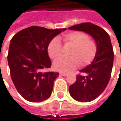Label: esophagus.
Returning a JSON list of instances; mask_svg holds the SVG:
<instances>
[{
  "instance_id": "obj_1",
  "label": "esophagus",
  "mask_w": 121,
  "mask_h": 121,
  "mask_svg": "<svg viewBox=\"0 0 121 121\" xmlns=\"http://www.w3.org/2000/svg\"><path fill=\"white\" fill-rule=\"evenodd\" d=\"M60 74L62 76H67V73H60Z\"/></svg>"
}]
</instances>
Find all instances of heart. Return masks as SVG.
I'll list each match as a JSON object with an SVG mask.
<instances>
[{
    "instance_id": "heart-1",
    "label": "heart",
    "mask_w": 121,
    "mask_h": 121,
    "mask_svg": "<svg viewBox=\"0 0 121 121\" xmlns=\"http://www.w3.org/2000/svg\"><path fill=\"white\" fill-rule=\"evenodd\" d=\"M63 43L66 48H71L69 58H60L54 62V68L60 71L69 72L77 68L80 62L87 65L94 60L97 52L95 41L89 39V36L81 31H71L64 35ZM50 57L53 59L60 57L63 52V45L58 38H54L48 46Z\"/></svg>"
}]
</instances>
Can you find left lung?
Instances as JSON below:
<instances>
[{
  "label": "left lung",
  "mask_w": 121,
  "mask_h": 121,
  "mask_svg": "<svg viewBox=\"0 0 121 121\" xmlns=\"http://www.w3.org/2000/svg\"><path fill=\"white\" fill-rule=\"evenodd\" d=\"M71 30L84 31L94 38L97 52L92 63L80 70L83 75H77L75 82L69 87L73 98L79 102L95 100L104 91L111 76L114 52L109 35L99 26L83 23L69 27Z\"/></svg>",
  "instance_id": "8db88e82"
}]
</instances>
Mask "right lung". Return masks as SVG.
Returning a JSON list of instances; mask_svg holds the SVG:
<instances>
[{"instance_id":"add662e5","label":"right lung","mask_w":121,"mask_h":121,"mask_svg":"<svg viewBox=\"0 0 121 121\" xmlns=\"http://www.w3.org/2000/svg\"><path fill=\"white\" fill-rule=\"evenodd\" d=\"M66 30L31 26L11 40L7 56L11 79L26 100L40 102L48 99L59 73L48 72L52 63L48 46L54 38Z\"/></svg>"}]
</instances>
